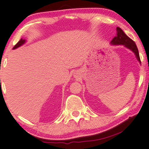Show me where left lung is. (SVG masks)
<instances>
[{
  "instance_id": "8db88e82",
  "label": "left lung",
  "mask_w": 149,
  "mask_h": 149,
  "mask_svg": "<svg viewBox=\"0 0 149 149\" xmlns=\"http://www.w3.org/2000/svg\"><path fill=\"white\" fill-rule=\"evenodd\" d=\"M116 30L117 36L113 38L112 41H111V43H112V45H124V46L126 47L132 51V52L134 53L138 61L140 63H141L138 48H137L136 43H134V41L130 39L129 37H128L120 27H117Z\"/></svg>"
}]
</instances>
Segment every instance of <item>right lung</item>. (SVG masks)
I'll return each instance as SVG.
<instances>
[{"label":"right lung","instance_id":"1","mask_svg":"<svg viewBox=\"0 0 149 149\" xmlns=\"http://www.w3.org/2000/svg\"><path fill=\"white\" fill-rule=\"evenodd\" d=\"M25 39H21L19 42H18V43L16 44V45L14 46V47H13V49H17V47H19L22 45L23 43H25Z\"/></svg>","mask_w":149,"mask_h":149}]
</instances>
